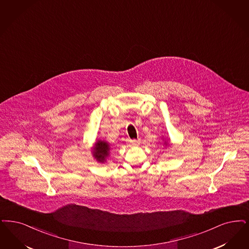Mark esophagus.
Segmentation results:
<instances>
[{
	"instance_id": "obj_1",
	"label": "esophagus",
	"mask_w": 249,
	"mask_h": 249,
	"mask_svg": "<svg viewBox=\"0 0 249 249\" xmlns=\"http://www.w3.org/2000/svg\"><path fill=\"white\" fill-rule=\"evenodd\" d=\"M140 142H141V140H131L130 141V143H131V145L132 146H135V145H138V144H140Z\"/></svg>"
}]
</instances>
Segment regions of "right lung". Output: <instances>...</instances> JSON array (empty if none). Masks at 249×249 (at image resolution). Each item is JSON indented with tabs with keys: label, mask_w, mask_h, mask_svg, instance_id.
Segmentation results:
<instances>
[{
	"label": "right lung",
	"mask_w": 249,
	"mask_h": 249,
	"mask_svg": "<svg viewBox=\"0 0 249 249\" xmlns=\"http://www.w3.org/2000/svg\"><path fill=\"white\" fill-rule=\"evenodd\" d=\"M109 154V145L105 142H97L96 147L93 151V156L100 162H105L106 158Z\"/></svg>",
	"instance_id": "right-lung-1"
}]
</instances>
